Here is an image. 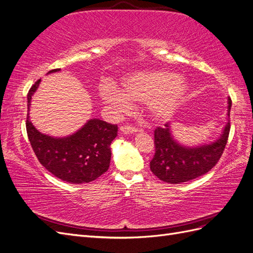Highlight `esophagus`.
I'll use <instances>...</instances> for the list:
<instances>
[{
    "label": "esophagus",
    "instance_id": "esophagus-1",
    "mask_svg": "<svg viewBox=\"0 0 253 253\" xmlns=\"http://www.w3.org/2000/svg\"><path fill=\"white\" fill-rule=\"evenodd\" d=\"M120 131L125 134H132L137 132V128L132 126H120Z\"/></svg>",
    "mask_w": 253,
    "mask_h": 253
}]
</instances>
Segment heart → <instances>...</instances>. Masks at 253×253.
<instances>
[{
  "label": "heart",
  "mask_w": 253,
  "mask_h": 253,
  "mask_svg": "<svg viewBox=\"0 0 253 253\" xmlns=\"http://www.w3.org/2000/svg\"><path fill=\"white\" fill-rule=\"evenodd\" d=\"M121 91L111 83L100 87L104 101L125 111L128 100L144 102L152 118L167 120L177 109L187 91V83L169 72H142L128 75L121 82Z\"/></svg>",
  "instance_id": "1"
}]
</instances>
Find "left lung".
<instances>
[{"label":"left lung","mask_w":253,"mask_h":253,"mask_svg":"<svg viewBox=\"0 0 253 253\" xmlns=\"http://www.w3.org/2000/svg\"><path fill=\"white\" fill-rule=\"evenodd\" d=\"M231 98H228V116H230ZM230 132L228 121L220 138L211 144L186 148L173 140L170 126H157L154 131L155 154L150 162V169L157 177L169 183L192 180L209 172L221 157Z\"/></svg>","instance_id":"1"}]
</instances>
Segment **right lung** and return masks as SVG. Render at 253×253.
<instances>
[{
  "instance_id": "add662e5",
  "label": "right lung",
  "mask_w": 253,
  "mask_h": 253,
  "mask_svg": "<svg viewBox=\"0 0 253 253\" xmlns=\"http://www.w3.org/2000/svg\"><path fill=\"white\" fill-rule=\"evenodd\" d=\"M58 71L60 68L49 73ZM40 81L37 80L28 90V110ZM26 131L35 154L45 169L61 180L83 183L93 181L108 171L112 155L110 145L116 138L118 126L100 119H90L77 133L53 138L36 129L27 113Z\"/></svg>"
}]
</instances>
